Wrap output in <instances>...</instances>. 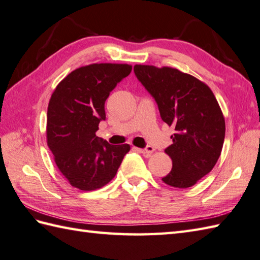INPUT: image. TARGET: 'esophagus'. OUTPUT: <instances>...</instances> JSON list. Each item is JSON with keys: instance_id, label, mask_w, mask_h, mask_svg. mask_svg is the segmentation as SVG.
Instances as JSON below:
<instances>
[{"instance_id": "34e87169", "label": "esophagus", "mask_w": 260, "mask_h": 260, "mask_svg": "<svg viewBox=\"0 0 260 260\" xmlns=\"http://www.w3.org/2000/svg\"><path fill=\"white\" fill-rule=\"evenodd\" d=\"M137 150H139V152H140V153L144 154L145 156H150L151 154L154 152V147H152V146H147L146 148H137Z\"/></svg>"}]
</instances>
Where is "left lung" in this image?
Wrapping results in <instances>:
<instances>
[{
	"label": "left lung",
	"instance_id": "8db88e82",
	"mask_svg": "<svg viewBox=\"0 0 260 260\" xmlns=\"http://www.w3.org/2000/svg\"><path fill=\"white\" fill-rule=\"evenodd\" d=\"M134 71L155 99L163 121L175 129L173 144L164 151L172 170L162 181L180 189L194 185L221 154L225 123L217 99L207 84L179 69L135 64Z\"/></svg>",
	"mask_w": 260,
	"mask_h": 260
}]
</instances>
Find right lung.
Returning <instances> with one entry per match:
<instances>
[{
    "label": "right lung",
    "mask_w": 260,
    "mask_h": 260,
    "mask_svg": "<svg viewBox=\"0 0 260 260\" xmlns=\"http://www.w3.org/2000/svg\"><path fill=\"white\" fill-rule=\"evenodd\" d=\"M127 63H91L64 77L48 105L47 144L70 185L82 191L101 189L113 180L131 146L110 145L96 136L106 118L105 102L121 79Z\"/></svg>",
    "instance_id": "1"
}]
</instances>
